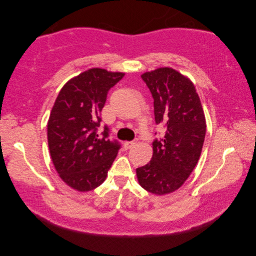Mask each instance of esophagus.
<instances>
[{"instance_id": "obj_1", "label": "esophagus", "mask_w": 256, "mask_h": 256, "mask_svg": "<svg viewBox=\"0 0 256 256\" xmlns=\"http://www.w3.org/2000/svg\"><path fill=\"white\" fill-rule=\"evenodd\" d=\"M136 142H138V140H130V142H125L124 143V148H126V150H128V148H133V146L136 144Z\"/></svg>"}]
</instances>
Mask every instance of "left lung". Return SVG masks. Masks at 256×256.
I'll use <instances>...</instances> for the list:
<instances>
[{"instance_id":"8db88e82","label":"left lung","mask_w":256,"mask_h":256,"mask_svg":"<svg viewBox=\"0 0 256 256\" xmlns=\"http://www.w3.org/2000/svg\"><path fill=\"white\" fill-rule=\"evenodd\" d=\"M142 79L154 99L156 124L165 128L153 142V157L136 168L140 186L155 194L175 192L198 162L206 136V118L194 84L172 68L145 72Z\"/></svg>"}]
</instances>
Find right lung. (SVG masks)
<instances>
[{"mask_svg": "<svg viewBox=\"0 0 256 256\" xmlns=\"http://www.w3.org/2000/svg\"><path fill=\"white\" fill-rule=\"evenodd\" d=\"M124 77L92 68L69 80L59 92L47 125L50 157L68 186L90 192L106 180L108 170L121 148L110 140L108 128L101 134V111L108 92Z\"/></svg>", "mask_w": 256, "mask_h": 256, "instance_id": "add662e5", "label": "right lung"}]
</instances>
